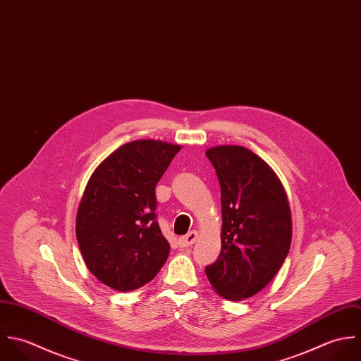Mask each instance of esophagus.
<instances>
[{"label": "esophagus", "mask_w": 361, "mask_h": 361, "mask_svg": "<svg viewBox=\"0 0 361 361\" xmlns=\"http://www.w3.org/2000/svg\"><path fill=\"white\" fill-rule=\"evenodd\" d=\"M197 240H198V231L194 230V231H190L188 234L180 237V238H178V245H180L181 248H185V247L192 245Z\"/></svg>", "instance_id": "1"}]
</instances>
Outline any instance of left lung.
Returning a JSON list of instances; mask_svg holds the SVG:
<instances>
[{"label":"left lung","instance_id":"obj_1","mask_svg":"<svg viewBox=\"0 0 361 361\" xmlns=\"http://www.w3.org/2000/svg\"><path fill=\"white\" fill-rule=\"evenodd\" d=\"M207 156L221 190V252L205 274L219 295L240 301L265 288L288 257V194L272 167L244 146H214Z\"/></svg>","mask_w":361,"mask_h":361}]
</instances>
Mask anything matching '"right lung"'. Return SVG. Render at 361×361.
<instances>
[{"label": "right lung", "instance_id": "right-lung-1", "mask_svg": "<svg viewBox=\"0 0 361 361\" xmlns=\"http://www.w3.org/2000/svg\"><path fill=\"white\" fill-rule=\"evenodd\" d=\"M180 145L138 140L110 153L92 173L76 212L83 261L103 285L131 291L164 265L170 244L156 221L154 187Z\"/></svg>", "mask_w": 361, "mask_h": 361}]
</instances>
